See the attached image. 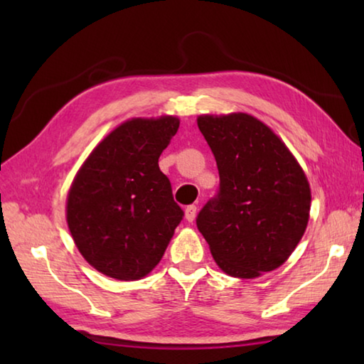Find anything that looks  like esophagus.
<instances>
[{"label": "esophagus", "mask_w": 364, "mask_h": 364, "mask_svg": "<svg viewBox=\"0 0 364 364\" xmlns=\"http://www.w3.org/2000/svg\"><path fill=\"white\" fill-rule=\"evenodd\" d=\"M196 213H197V207L196 205H188L186 208H184V217H186V220L189 221H194L196 218Z\"/></svg>", "instance_id": "1"}]
</instances>
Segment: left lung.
<instances>
[{"label": "left lung", "instance_id": "1", "mask_svg": "<svg viewBox=\"0 0 364 364\" xmlns=\"http://www.w3.org/2000/svg\"><path fill=\"white\" fill-rule=\"evenodd\" d=\"M200 133L217 160L220 186L196 218L218 267L257 278L284 263L310 213L304 170L269 128L247 114L202 115Z\"/></svg>", "mask_w": 364, "mask_h": 364}]
</instances>
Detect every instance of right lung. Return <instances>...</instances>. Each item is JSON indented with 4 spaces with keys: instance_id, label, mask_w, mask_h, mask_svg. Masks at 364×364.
I'll return each instance as SVG.
<instances>
[{
    "instance_id": "right-lung-1",
    "label": "right lung",
    "mask_w": 364,
    "mask_h": 364,
    "mask_svg": "<svg viewBox=\"0 0 364 364\" xmlns=\"http://www.w3.org/2000/svg\"><path fill=\"white\" fill-rule=\"evenodd\" d=\"M180 127L175 117L132 119L86 159L67 197V223L80 254L120 281L146 276L181 223L159 157Z\"/></svg>"
}]
</instances>
